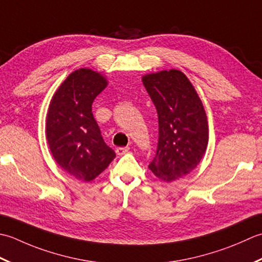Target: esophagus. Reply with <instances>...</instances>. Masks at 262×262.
I'll return each mask as SVG.
<instances>
[{"mask_svg":"<svg viewBox=\"0 0 262 262\" xmlns=\"http://www.w3.org/2000/svg\"><path fill=\"white\" fill-rule=\"evenodd\" d=\"M127 151H129V147H119L116 148V154L119 156H122V155H125Z\"/></svg>","mask_w":262,"mask_h":262,"instance_id":"esophagus-1","label":"esophagus"}]
</instances>
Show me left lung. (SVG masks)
<instances>
[{
	"mask_svg": "<svg viewBox=\"0 0 262 262\" xmlns=\"http://www.w3.org/2000/svg\"><path fill=\"white\" fill-rule=\"evenodd\" d=\"M141 79L156 106L159 124L157 151L148 167L168 183L192 172L206 154L209 140L206 111L182 71L170 69Z\"/></svg>",
	"mask_w": 262,
	"mask_h": 262,
	"instance_id": "1",
	"label": "left lung"
}]
</instances>
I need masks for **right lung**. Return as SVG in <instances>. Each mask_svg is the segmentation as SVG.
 Here are the masks:
<instances>
[{
	"mask_svg": "<svg viewBox=\"0 0 262 262\" xmlns=\"http://www.w3.org/2000/svg\"><path fill=\"white\" fill-rule=\"evenodd\" d=\"M106 77L92 69L73 71L50 101L46 138L58 166L81 182H90L115 158L94 119V99L107 87Z\"/></svg>",
	"mask_w": 262,
	"mask_h": 262,
	"instance_id": "add662e5",
	"label": "right lung"
}]
</instances>
